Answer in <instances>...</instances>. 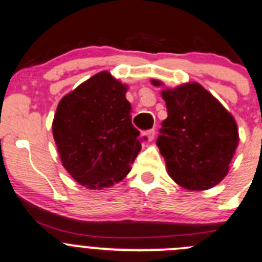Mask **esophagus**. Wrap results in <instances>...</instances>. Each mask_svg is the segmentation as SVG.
<instances>
[{"instance_id": "34e87169", "label": "esophagus", "mask_w": 262, "mask_h": 262, "mask_svg": "<svg viewBox=\"0 0 262 262\" xmlns=\"http://www.w3.org/2000/svg\"><path fill=\"white\" fill-rule=\"evenodd\" d=\"M143 136H145L148 141H152V140L155 139V130L154 128H151V130L146 131L145 134H143Z\"/></svg>"}]
</instances>
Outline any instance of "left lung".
<instances>
[{
	"label": "left lung",
	"instance_id": "1",
	"mask_svg": "<svg viewBox=\"0 0 262 262\" xmlns=\"http://www.w3.org/2000/svg\"><path fill=\"white\" fill-rule=\"evenodd\" d=\"M152 85H162L152 80ZM167 119L157 146L171 179L187 190L213 187L227 175L238 143L232 115L198 82L162 90Z\"/></svg>",
	"mask_w": 262,
	"mask_h": 262
}]
</instances>
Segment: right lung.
Returning a JSON list of instances; mask_svg holds the SVG:
<instances>
[{"mask_svg":"<svg viewBox=\"0 0 262 262\" xmlns=\"http://www.w3.org/2000/svg\"><path fill=\"white\" fill-rule=\"evenodd\" d=\"M126 91L127 86L102 71L58 103L53 139L63 167L82 186L102 188L120 182L141 150Z\"/></svg>","mask_w":262,"mask_h":262,"instance_id":"right-lung-1","label":"right lung"}]
</instances>
